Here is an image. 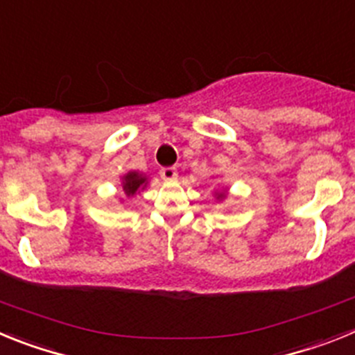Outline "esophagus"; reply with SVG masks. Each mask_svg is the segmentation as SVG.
Wrapping results in <instances>:
<instances>
[{"label":"esophagus","instance_id":"obj_1","mask_svg":"<svg viewBox=\"0 0 355 355\" xmlns=\"http://www.w3.org/2000/svg\"><path fill=\"white\" fill-rule=\"evenodd\" d=\"M159 175H162V180L172 181L178 178V171H175V167H163L162 171H159Z\"/></svg>","mask_w":355,"mask_h":355}]
</instances>
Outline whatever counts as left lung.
<instances>
[{"mask_svg":"<svg viewBox=\"0 0 355 355\" xmlns=\"http://www.w3.org/2000/svg\"><path fill=\"white\" fill-rule=\"evenodd\" d=\"M222 197H224V193H218V199H222Z\"/></svg>","mask_w":355,"mask_h":355,"instance_id":"obj_1","label":"left lung"}]
</instances>
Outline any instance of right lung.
I'll use <instances>...</instances> for the list:
<instances>
[{
	"label": "right lung",
	"mask_w": 355,
	"mask_h": 355,
	"mask_svg": "<svg viewBox=\"0 0 355 355\" xmlns=\"http://www.w3.org/2000/svg\"><path fill=\"white\" fill-rule=\"evenodd\" d=\"M144 184H146V178L137 172H130L122 178V190L126 192V196H135Z\"/></svg>",
	"instance_id": "1"
}]
</instances>
